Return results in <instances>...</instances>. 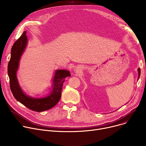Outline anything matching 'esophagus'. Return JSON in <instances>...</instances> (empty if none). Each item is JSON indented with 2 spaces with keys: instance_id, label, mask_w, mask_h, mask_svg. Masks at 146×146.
I'll use <instances>...</instances> for the list:
<instances>
[{
  "instance_id": "34e87169",
  "label": "esophagus",
  "mask_w": 146,
  "mask_h": 146,
  "mask_svg": "<svg viewBox=\"0 0 146 146\" xmlns=\"http://www.w3.org/2000/svg\"><path fill=\"white\" fill-rule=\"evenodd\" d=\"M77 70H78V69H77Z\"/></svg>"
}]
</instances>
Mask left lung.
I'll return each mask as SVG.
<instances>
[{"label": "left lung", "mask_w": 146, "mask_h": 146, "mask_svg": "<svg viewBox=\"0 0 146 146\" xmlns=\"http://www.w3.org/2000/svg\"><path fill=\"white\" fill-rule=\"evenodd\" d=\"M138 71H139V77H138V79H139L140 77V68L138 69Z\"/></svg>", "instance_id": "8db88e82"}]
</instances>
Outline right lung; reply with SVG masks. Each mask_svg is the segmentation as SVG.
<instances>
[{"label": "right lung", "mask_w": 146, "mask_h": 146, "mask_svg": "<svg viewBox=\"0 0 146 146\" xmlns=\"http://www.w3.org/2000/svg\"><path fill=\"white\" fill-rule=\"evenodd\" d=\"M27 31L14 43L11 48V58L8 64V75L10 80V87L14 97L17 100L30 110L41 112L47 110L55 106L60 99L61 91L65 78L70 76V72L66 70H58L55 72L53 80V88L51 94L43 98H33L25 95L20 88L16 72L18 69L19 61L27 43Z\"/></svg>", "instance_id": "add662e5"}]
</instances>
